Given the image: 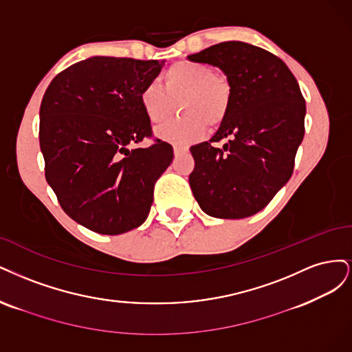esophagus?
<instances>
[{
	"instance_id": "1",
	"label": "esophagus",
	"mask_w": 352,
	"mask_h": 352,
	"mask_svg": "<svg viewBox=\"0 0 352 352\" xmlns=\"http://www.w3.org/2000/svg\"><path fill=\"white\" fill-rule=\"evenodd\" d=\"M188 149H187V146H179V144H175L174 146V153L178 156V155H181V153H184V152H187Z\"/></svg>"
}]
</instances>
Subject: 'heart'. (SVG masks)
I'll return each mask as SVG.
<instances>
[{
    "instance_id": "obj_1",
    "label": "heart",
    "mask_w": 352,
    "mask_h": 352,
    "mask_svg": "<svg viewBox=\"0 0 352 352\" xmlns=\"http://www.w3.org/2000/svg\"><path fill=\"white\" fill-rule=\"evenodd\" d=\"M231 98V83L225 74L213 72L208 64L178 61L164 73L162 87L152 82L142 87L139 104L152 124L171 118L177 104L183 116L156 134L165 142L186 144L201 139L208 124L219 126L228 116Z\"/></svg>"
}]
</instances>
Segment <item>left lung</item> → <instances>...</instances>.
<instances>
[{
  "mask_svg": "<svg viewBox=\"0 0 352 352\" xmlns=\"http://www.w3.org/2000/svg\"><path fill=\"white\" fill-rule=\"evenodd\" d=\"M190 61L219 69L231 83L226 118L209 142L190 147L195 199L213 218L241 219L269 205L288 183L304 138L305 100L287 64L254 45L228 41ZM230 138L222 150L213 142Z\"/></svg>",
  "mask_w": 352,
  "mask_h": 352,
  "instance_id": "left-lung-1",
  "label": "left lung"
}]
</instances>
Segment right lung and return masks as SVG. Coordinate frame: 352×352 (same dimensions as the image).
<instances>
[{
    "mask_svg": "<svg viewBox=\"0 0 352 352\" xmlns=\"http://www.w3.org/2000/svg\"><path fill=\"white\" fill-rule=\"evenodd\" d=\"M162 65L92 56L56 74L43 95L45 178L63 210L90 231L118 235L140 226L155 183L173 162V146L161 139L139 146L153 135L139 94Z\"/></svg>",
    "mask_w": 352,
    "mask_h": 352,
    "instance_id": "right-lung-1",
    "label": "right lung"
}]
</instances>
